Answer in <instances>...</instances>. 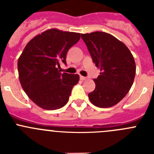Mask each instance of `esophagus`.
<instances>
[{"mask_svg": "<svg viewBox=\"0 0 154 154\" xmlns=\"http://www.w3.org/2000/svg\"><path fill=\"white\" fill-rule=\"evenodd\" d=\"M80 79H81L82 81H84V80H86L87 78H86V77H84V76L80 75Z\"/></svg>", "mask_w": 154, "mask_h": 154, "instance_id": "1", "label": "esophagus"}]
</instances>
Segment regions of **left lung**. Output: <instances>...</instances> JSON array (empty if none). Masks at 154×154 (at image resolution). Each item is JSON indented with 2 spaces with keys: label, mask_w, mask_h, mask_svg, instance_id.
<instances>
[{
  "label": "left lung",
  "mask_w": 154,
  "mask_h": 154,
  "mask_svg": "<svg viewBox=\"0 0 154 154\" xmlns=\"http://www.w3.org/2000/svg\"><path fill=\"white\" fill-rule=\"evenodd\" d=\"M93 63L101 72L96 89L89 93L91 103L100 108L112 107L129 92L134 81L136 63L126 45L110 34L95 31L81 34Z\"/></svg>",
  "instance_id": "left-lung-1"
}]
</instances>
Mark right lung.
Wrapping results in <instances>:
<instances>
[{"mask_svg": "<svg viewBox=\"0 0 154 154\" xmlns=\"http://www.w3.org/2000/svg\"><path fill=\"white\" fill-rule=\"evenodd\" d=\"M80 39V34L56 28L46 30L31 39L17 61L19 80L31 101L41 108L55 110L68 103L79 75L60 72V62Z\"/></svg>", "mask_w": 154, "mask_h": 154, "instance_id": "add662e5", "label": "right lung"}]
</instances>
